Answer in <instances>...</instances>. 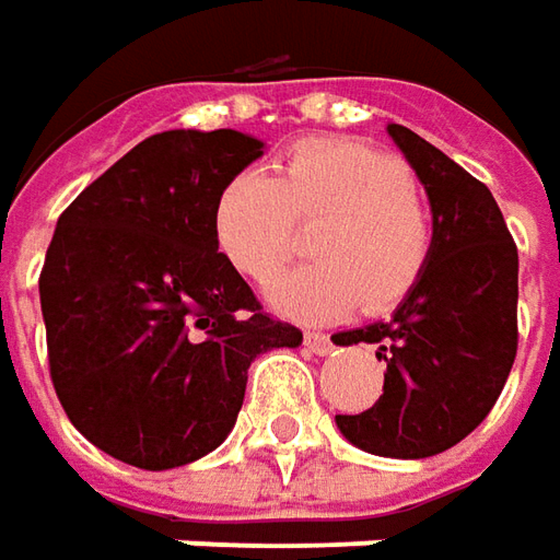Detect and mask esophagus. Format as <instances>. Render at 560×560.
Here are the masks:
<instances>
[{
  "mask_svg": "<svg viewBox=\"0 0 560 560\" xmlns=\"http://www.w3.org/2000/svg\"><path fill=\"white\" fill-rule=\"evenodd\" d=\"M303 343H306V349L315 352V355H330V349H334L328 334H306V337H303Z\"/></svg>",
  "mask_w": 560,
  "mask_h": 560,
  "instance_id": "1",
  "label": "esophagus"
}]
</instances>
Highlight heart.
<instances>
[{
  "label": "heart",
  "mask_w": 560,
  "mask_h": 560,
  "mask_svg": "<svg viewBox=\"0 0 560 560\" xmlns=\"http://www.w3.org/2000/svg\"><path fill=\"white\" fill-rule=\"evenodd\" d=\"M300 226L318 264L276 288L272 303L303 322L386 312L413 291L432 257V220L410 168L359 140L296 143L276 174L238 171L217 192L211 232L223 260L260 288L284 276Z\"/></svg>",
  "instance_id": "heart-1"
}]
</instances>
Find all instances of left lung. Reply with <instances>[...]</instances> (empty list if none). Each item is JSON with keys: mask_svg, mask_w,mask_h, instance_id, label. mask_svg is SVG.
Returning <instances> with one entry per match:
<instances>
[{"mask_svg": "<svg viewBox=\"0 0 560 560\" xmlns=\"http://www.w3.org/2000/svg\"><path fill=\"white\" fill-rule=\"evenodd\" d=\"M432 208V257L389 322L337 334L376 343L383 395L337 417L355 447L423 459L454 447L503 392L518 352V248L490 189L405 125L386 128Z\"/></svg>", "mask_w": 560, "mask_h": 560, "instance_id": "obj_1", "label": "left lung"}]
</instances>
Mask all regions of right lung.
<instances>
[{
    "label": "right lung",
    "instance_id": "add662e5",
    "mask_svg": "<svg viewBox=\"0 0 560 560\" xmlns=\"http://www.w3.org/2000/svg\"><path fill=\"white\" fill-rule=\"evenodd\" d=\"M264 140L162 131L85 186L57 220L39 276L48 368L70 423L137 469L220 447L248 368L303 334L269 318L214 245L220 186Z\"/></svg>",
    "mask_w": 560,
    "mask_h": 560
}]
</instances>
